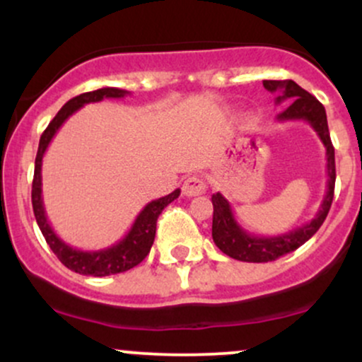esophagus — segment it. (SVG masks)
I'll return each instance as SVG.
<instances>
[{
    "label": "esophagus",
    "mask_w": 362,
    "mask_h": 362,
    "mask_svg": "<svg viewBox=\"0 0 362 362\" xmlns=\"http://www.w3.org/2000/svg\"><path fill=\"white\" fill-rule=\"evenodd\" d=\"M182 190H184V194L187 197H195V195H201L204 194L206 190V182L202 177H189L187 180L184 182V187H182Z\"/></svg>",
    "instance_id": "34e87169"
}]
</instances>
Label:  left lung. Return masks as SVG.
<instances>
[{
    "instance_id": "1",
    "label": "left lung",
    "mask_w": 362,
    "mask_h": 362,
    "mask_svg": "<svg viewBox=\"0 0 362 362\" xmlns=\"http://www.w3.org/2000/svg\"><path fill=\"white\" fill-rule=\"evenodd\" d=\"M264 88L271 93H276L277 105H288L281 114H277V122L286 120H306L318 138L322 139L323 146L327 149V192L317 216L310 223L303 224L289 233L277 236H257L248 233L236 221L231 204L221 192H216L211 197L213 201V240L216 247L228 257L242 262H272L286 253L294 252L303 243L320 230L325 221L328 211H330L332 201H334L335 189V151L332 146L330 132H328L325 107L320 103L313 95L303 90L298 83L293 80H264Z\"/></svg>"
}]
</instances>
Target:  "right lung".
<instances>
[{
    "label": "right lung",
    "mask_w": 362,
    "mask_h": 362,
    "mask_svg": "<svg viewBox=\"0 0 362 362\" xmlns=\"http://www.w3.org/2000/svg\"><path fill=\"white\" fill-rule=\"evenodd\" d=\"M126 95H129V91L126 90L105 86V88L88 91V93H81L78 95V97L71 98V100L66 102L64 105H62V109L57 112L56 117L49 122L47 129H45L42 136H40L39 149H37L34 184H32V206H34L37 224H39L45 242L51 247V250L56 253L57 259H59L69 271L81 274V276H112V274L126 272L129 269L141 264V262L144 260V257L149 253V250H151L153 242H155L158 216L161 214V211H163L170 202H173L178 195H180V189H177L173 190L172 194L165 195V197L148 202V204L144 206V209L138 214L136 221L132 223L127 235L124 236L122 240H119L117 243L112 245V247L102 248V250L86 252L73 248L71 245L62 242L59 236L56 235V231L52 230L51 224H49L42 201V158L45 149L51 144L52 138L56 136V132L59 131L62 124H64V120L68 119L69 115H73L76 110H80L83 105L93 102H102L103 98H124Z\"/></svg>",
    "instance_id": "obj_1"
}]
</instances>
